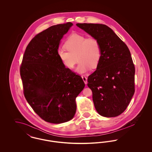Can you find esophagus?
I'll use <instances>...</instances> for the list:
<instances>
[{
    "label": "esophagus",
    "instance_id": "34e87169",
    "mask_svg": "<svg viewBox=\"0 0 152 152\" xmlns=\"http://www.w3.org/2000/svg\"><path fill=\"white\" fill-rule=\"evenodd\" d=\"M81 77H82V79L83 80V81H84V83L86 84H87V78L84 76V75H83L82 76H81Z\"/></svg>",
    "mask_w": 152,
    "mask_h": 152
}]
</instances>
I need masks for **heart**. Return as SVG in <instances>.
I'll return each instance as SVG.
<instances>
[{"label": "heart", "mask_w": 152, "mask_h": 152, "mask_svg": "<svg viewBox=\"0 0 152 152\" xmlns=\"http://www.w3.org/2000/svg\"><path fill=\"white\" fill-rule=\"evenodd\" d=\"M64 46L65 49L58 50V58L63 64L72 69L77 63L79 64L76 72L80 74L88 72L91 68L97 66L101 58V45L94 37H88L83 34L72 33L66 38Z\"/></svg>", "instance_id": "heart-1"}]
</instances>
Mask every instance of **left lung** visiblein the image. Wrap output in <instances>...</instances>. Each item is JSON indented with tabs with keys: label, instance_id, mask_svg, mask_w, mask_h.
I'll use <instances>...</instances> for the list:
<instances>
[{
	"label": "left lung",
	"instance_id": "left-lung-1",
	"mask_svg": "<svg viewBox=\"0 0 152 152\" xmlns=\"http://www.w3.org/2000/svg\"><path fill=\"white\" fill-rule=\"evenodd\" d=\"M76 26L96 38L101 45V58L96 70L88 77L95 109L103 117L118 116L126 109L135 91V68L129 50L105 24Z\"/></svg>",
	"mask_w": 152,
	"mask_h": 152
}]
</instances>
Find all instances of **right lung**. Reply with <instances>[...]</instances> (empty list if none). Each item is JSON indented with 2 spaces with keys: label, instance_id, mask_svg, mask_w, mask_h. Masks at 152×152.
<instances>
[{
  "label": "right lung",
  "instance_id": "1",
  "mask_svg": "<svg viewBox=\"0 0 152 152\" xmlns=\"http://www.w3.org/2000/svg\"><path fill=\"white\" fill-rule=\"evenodd\" d=\"M72 26L71 22L52 26L36 35L26 49L20 68L27 101L48 123L72 119L76 98L85 87L81 76L65 68L58 56L60 40Z\"/></svg>",
  "mask_w": 152,
  "mask_h": 152
}]
</instances>
